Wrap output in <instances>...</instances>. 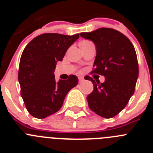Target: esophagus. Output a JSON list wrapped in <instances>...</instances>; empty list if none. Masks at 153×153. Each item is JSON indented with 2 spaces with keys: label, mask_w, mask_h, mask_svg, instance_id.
Instances as JSON below:
<instances>
[{
  "label": "esophagus",
  "mask_w": 153,
  "mask_h": 153,
  "mask_svg": "<svg viewBox=\"0 0 153 153\" xmlns=\"http://www.w3.org/2000/svg\"><path fill=\"white\" fill-rule=\"evenodd\" d=\"M78 78H79V82H83V81L84 80V78H83V76H79Z\"/></svg>",
  "instance_id": "34e87169"
}]
</instances>
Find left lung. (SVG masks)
Returning <instances> with one entry per match:
<instances>
[{"label":"left lung","instance_id":"obj_1","mask_svg":"<svg viewBox=\"0 0 153 153\" xmlns=\"http://www.w3.org/2000/svg\"><path fill=\"white\" fill-rule=\"evenodd\" d=\"M80 36L96 45L97 56L91 73L105 76V82L101 83L86 76L93 84V91L86 97L89 107L103 118L114 117L135 92L139 64L134 47L125 35L112 28H99L80 33Z\"/></svg>","mask_w":153,"mask_h":153}]
</instances>
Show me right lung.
Instances as JSON below:
<instances>
[{"label":"right lung","mask_w":153,"mask_h":153,"mask_svg":"<svg viewBox=\"0 0 153 153\" xmlns=\"http://www.w3.org/2000/svg\"><path fill=\"white\" fill-rule=\"evenodd\" d=\"M60 33H43L24 48L19 64L21 94L28 113L44 119L62 107L65 97L78 83L75 75L67 80L55 81L56 63L62 61L67 49L79 38Z\"/></svg>","instance_id":"right-lung-1"}]
</instances>
